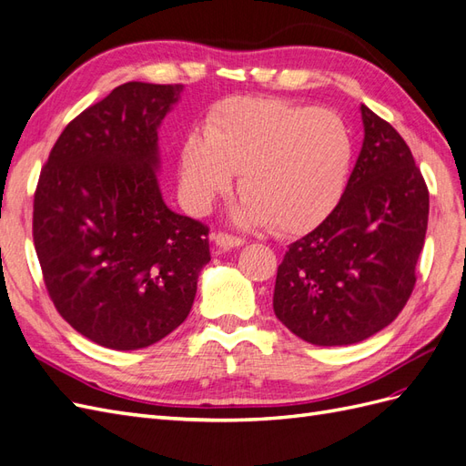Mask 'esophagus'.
I'll return each instance as SVG.
<instances>
[{
	"instance_id": "34e87169",
	"label": "esophagus",
	"mask_w": 466,
	"mask_h": 466,
	"mask_svg": "<svg viewBox=\"0 0 466 466\" xmlns=\"http://www.w3.org/2000/svg\"><path fill=\"white\" fill-rule=\"evenodd\" d=\"M214 243H216L219 248L228 250V248H233V247H243V245H245V238L219 231V233L214 235Z\"/></svg>"
}]
</instances>
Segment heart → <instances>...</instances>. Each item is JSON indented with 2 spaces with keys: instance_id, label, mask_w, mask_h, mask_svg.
I'll return each mask as SVG.
<instances>
[{
  "instance_id": "b5f03b06",
  "label": "heart",
  "mask_w": 466,
  "mask_h": 466,
  "mask_svg": "<svg viewBox=\"0 0 466 466\" xmlns=\"http://www.w3.org/2000/svg\"><path fill=\"white\" fill-rule=\"evenodd\" d=\"M351 137L327 108L274 96H231L180 147L182 198L206 214L229 194L238 171L235 219L281 233L315 228L336 208L348 180Z\"/></svg>"
}]
</instances>
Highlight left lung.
Instances as JSON below:
<instances>
[{
  "label": "left lung",
  "instance_id": "8db88e82",
  "mask_svg": "<svg viewBox=\"0 0 466 466\" xmlns=\"http://www.w3.org/2000/svg\"><path fill=\"white\" fill-rule=\"evenodd\" d=\"M363 146L340 202L288 247L274 313L301 340L348 346L399 317L416 284L430 192L412 151L361 105Z\"/></svg>",
  "mask_w": 466,
  "mask_h": 466
}]
</instances>
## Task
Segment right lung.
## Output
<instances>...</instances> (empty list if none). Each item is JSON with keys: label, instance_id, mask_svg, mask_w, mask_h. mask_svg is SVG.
Wrapping results in <instances>:
<instances>
[{"label": "right lung", "instance_id": "1", "mask_svg": "<svg viewBox=\"0 0 466 466\" xmlns=\"http://www.w3.org/2000/svg\"><path fill=\"white\" fill-rule=\"evenodd\" d=\"M182 86L130 81L69 122L42 167L33 238L62 319L112 350L147 348L188 317L209 229L168 209L157 130Z\"/></svg>", "mask_w": 466, "mask_h": 466}]
</instances>
